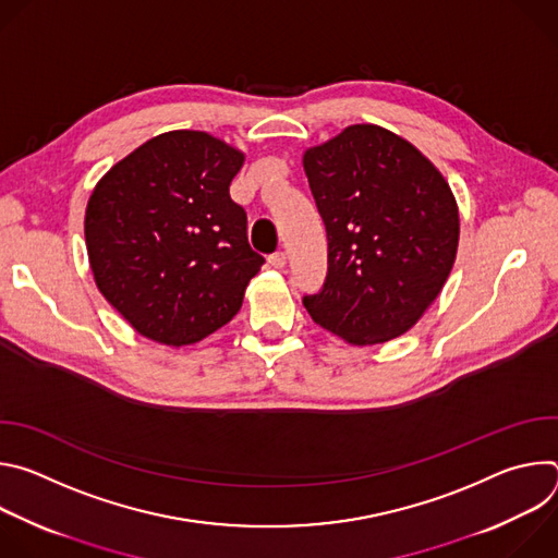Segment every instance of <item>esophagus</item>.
Masks as SVG:
<instances>
[{
	"mask_svg": "<svg viewBox=\"0 0 558 558\" xmlns=\"http://www.w3.org/2000/svg\"><path fill=\"white\" fill-rule=\"evenodd\" d=\"M269 265H271L274 269H282V267L287 265V254H284V252L271 254V256H269Z\"/></svg>",
	"mask_w": 558,
	"mask_h": 558,
	"instance_id": "34e87169",
	"label": "esophagus"
}]
</instances>
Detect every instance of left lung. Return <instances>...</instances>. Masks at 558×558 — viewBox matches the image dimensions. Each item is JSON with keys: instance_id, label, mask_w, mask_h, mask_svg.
<instances>
[{"instance_id": "1", "label": "left lung", "mask_w": 558, "mask_h": 558, "mask_svg": "<svg viewBox=\"0 0 558 558\" xmlns=\"http://www.w3.org/2000/svg\"><path fill=\"white\" fill-rule=\"evenodd\" d=\"M329 269L302 302L315 325L355 347L407 333L450 276L459 211L428 158L379 125H349L302 156Z\"/></svg>"}]
</instances>
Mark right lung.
Instances as JSON below:
<instances>
[{"instance_id": "1", "label": "right lung", "mask_w": 558, "mask_h": 558, "mask_svg": "<svg viewBox=\"0 0 558 558\" xmlns=\"http://www.w3.org/2000/svg\"><path fill=\"white\" fill-rule=\"evenodd\" d=\"M245 154L198 132L158 134L128 154L86 207V247L104 298L145 338L194 344L241 311L265 258L229 196Z\"/></svg>"}]
</instances>
